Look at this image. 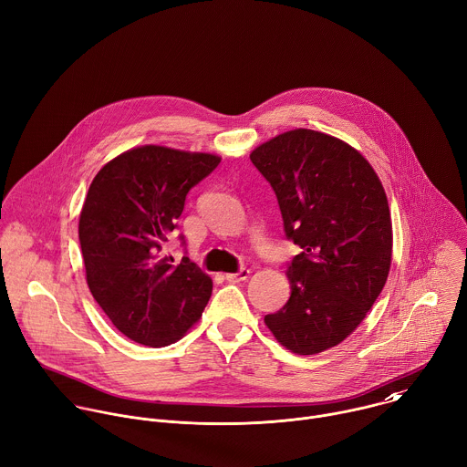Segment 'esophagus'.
Returning <instances> with one entry per match:
<instances>
[{"label": "esophagus", "instance_id": "1", "mask_svg": "<svg viewBox=\"0 0 467 467\" xmlns=\"http://www.w3.org/2000/svg\"><path fill=\"white\" fill-rule=\"evenodd\" d=\"M249 269L247 267H242L240 271H236V273H227L225 275V280L227 282H242V280H247L249 278Z\"/></svg>", "mask_w": 467, "mask_h": 467}]
</instances>
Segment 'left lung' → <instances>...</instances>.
<instances>
[{
	"mask_svg": "<svg viewBox=\"0 0 467 467\" xmlns=\"http://www.w3.org/2000/svg\"><path fill=\"white\" fill-rule=\"evenodd\" d=\"M249 158L275 191L287 240L302 249L285 271L287 302L264 321L293 354L325 352L361 325L387 282V194L356 148L316 130L284 131Z\"/></svg>",
	"mask_w": 467,
	"mask_h": 467,
	"instance_id": "8db88e82",
	"label": "left lung"
}]
</instances>
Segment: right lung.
I'll use <instances>...</instances> for the list:
<instances>
[{"label":"right lung","instance_id":"add662e5","mask_svg":"<svg viewBox=\"0 0 467 467\" xmlns=\"http://www.w3.org/2000/svg\"><path fill=\"white\" fill-rule=\"evenodd\" d=\"M220 161L146 144L117 155L89 185L78 222L86 280L113 327L139 345L176 343L211 298L209 275L189 256L174 265L161 251L189 191Z\"/></svg>","mask_w":467,"mask_h":467}]
</instances>
